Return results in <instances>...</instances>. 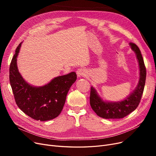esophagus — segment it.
I'll return each instance as SVG.
<instances>
[{
  "mask_svg": "<svg viewBox=\"0 0 156 156\" xmlns=\"http://www.w3.org/2000/svg\"><path fill=\"white\" fill-rule=\"evenodd\" d=\"M76 74H77L78 76H79V77L83 76H85V75H86V71L83 68H79L76 71Z\"/></svg>",
  "mask_w": 156,
  "mask_h": 156,
  "instance_id": "34e87169",
  "label": "esophagus"
}]
</instances>
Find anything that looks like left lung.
<instances>
[{
  "label": "left lung",
  "mask_w": 156,
  "mask_h": 156,
  "mask_svg": "<svg viewBox=\"0 0 156 156\" xmlns=\"http://www.w3.org/2000/svg\"><path fill=\"white\" fill-rule=\"evenodd\" d=\"M129 45L132 50L135 52L139 63L140 79L138 84L132 94H131L124 101L118 102L103 101L97 95L94 88L92 87L90 95V103L91 108L98 116L102 118H123L136 109L142 99L146 80V68L138 47L132 42H130Z\"/></svg>",
  "instance_id": "1"
}]
</instances>
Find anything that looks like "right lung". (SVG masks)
<instances>
[{"instance_id":"right-lung-1","label":"right lung","mask_w":156,"mask_h":156,"mask_svg":"<svg viewBox=\"0 0 156 156\" xmlns=\"http://www.w3.org/2000/svg\"><path fill=\"white\" fill-rule=\"evenodd\" d=\"M21 43L16 48L9 68V81L16 103L23 112L35 120L54 119L63 109L69 90L76 80V74L71 72L57 76L43 87L29 85L20 75L16 63Z\"/></svg>"}]
</instances>
